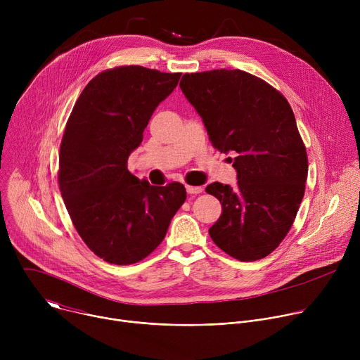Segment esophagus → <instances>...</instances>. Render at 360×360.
Returning a JSON list of instances; mask_svg holds the SVG:
<instances>
[{
  "instance_id": "1",
  "label": "esophagus",
  "mask_w": 360,
  "mask_h": 360,
  "mask_svg": "<svg viewBox=\"0 0 360 360\" xmlns=\"http://www.w3.org/2000/svg\"><path fill=\"white\" fill-rule=\"evenodd\" d=\"M203 189H202V186H192V185H186V192L189 193V195H198V193H200Z\"/></svg>"
}]
</instances>
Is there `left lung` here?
I'll use <instances>...</instances> for the list:
<instances>
[{
  "label": "left lung",
  "mask_w": 360,
  "mask_h": 360,
  "mask_svg": "<svg viewBox=\"0 0 360 360\" xmlns=\"http://www.w3.org/2000/svg\"><path fill=\"white\" fill-rule=\"evenodd\" d=\"M179 86L212 145L236 153V185L207 186L222 205L210 235L235 259H262L289 232L304 193L307 157L293 111L274 86L240 70L184 74Z\"/></svg>",
  "instance_id": "obj_1"
}]
</instances>
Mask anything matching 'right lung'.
I'll use <instances>...</instances> for the list:
<instances>
[{"label": "right lung", "mask_w": 360, "mask_h": 360, "mask_svg": "<svg viewBox=\"0 0 360 360\" xmlns=\"http://www.w3.org/2000/svg\"><path fill=\"white\" fill-rule=\"evenodd\" d=\"M179 78L139 65L104 71L88 82L68 118L60 149L61 195L82 240L110 264L146 258L186 199L182 184L153 186L127 165Z\"/></svg>", "instance_id": "add662e5"}]
</instances>
